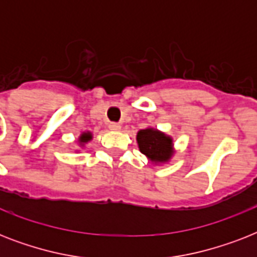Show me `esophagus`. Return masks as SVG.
I'll use <instances>...</instances> for the list:
<instances>
[{
	"label": "esophagus",
	"mask_w": 257,
	"mask_h": 257,
	"mask_svg": "<svg viewBox=\"0 0 257 257\" xmlns=\"http://www.w3.org/2000/svg\"><path fill=\"white\" fill-rule=\"evenodd\" d=\"M109 129H110V131H120L121 125L118 124V122H110V124H109Z\"/></svg>",
	"instance_id": "1"
}]
</instances>
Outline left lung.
Returning <instances> with one entry per match:
<instances>
[{"instance_id":"obj_1","label":"left lung","mask_w":257,"mask_h":257,"mask_svg":"<svg viewBox=\"0 0 257 257\" xmlns=\"http://www.w3.org/2000/svg\"><path fill=\"white\" fill-rule=\"evenodd\" d=\"M136 139L140 152L153 163H167L173 156L172 137L157 129H141L137 133Z\"/></svg>"}]
</instances>
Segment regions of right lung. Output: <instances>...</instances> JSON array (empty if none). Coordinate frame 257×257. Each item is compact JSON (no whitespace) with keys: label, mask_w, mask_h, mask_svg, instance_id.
I'll return each mask as SVG.
<instances>
[{"label":"right lung","mask_w":257,"mask_h":257,"mask_svg":"<svg viewBox=\"0 0 257 257\" xmlns=\"http://www.w3.org/2000/svg\"><path fill=\"white\" fill-rule=\"evenodd\" d=\"M92 139H93V136L90 132L81 133V136L78 137V144L81 145V147H84V145H85L86 143H89V141L92 140Z\"/></svg>","instance_id":"add662e5"}]
</instances>
